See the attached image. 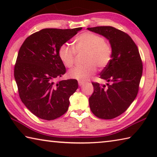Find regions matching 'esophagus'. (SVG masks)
<instances>
[{
  "instance_id": "obj_1",
  "label": "esophagus",
  "mask_w": 157,
  "mask_h": 157,
  "mask_svg": "<svg viewBox=\"0 0 157 157\" xmlns=\"http://www.w3.org/2000/svg\"><path fill=\"white\" fill-rule=\"evenodd\" d=\"M78 84H79V86H82V85L84 84V82L79 80V81H78Z\"/></svg>"
}]
</instances>
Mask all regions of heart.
<instances>
[{
  "label": "heart",
  "mask_w": 157,
  "mask_h": 157,
  "mask_svg": "<svg viewBox=\"0 0 157 157\" xmlns=\"http://www.w3.org/2000/svg\"><path fill=\"white\" fill-rule=\"evenodd\" d=\"M75 50L68 44H62L58 50L60 60L66 67H72L76 52H85L84 66H76L68 71L71 78L84 81L91 78L96 72V66L100 69L107 67L112 58L113 50L111 44L99 34L91 32L83 33L74 40Z\"/></svg>",
  "instance_id": "1"
}]
</instances>
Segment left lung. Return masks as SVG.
<instances>
[{
	"label": "left lung",
	"mask_w": 157,
	"mask_h": 157,
	"mask_svg": "<svg viewBox=\"0 0 157 157\" xmlns=\"http://www.w3.org/2000/svg\"><path fill=\"white\" fill-rule=\"evenodd\" d=\"M106 37L112 47L110 63L100 73L107 85L92 82L94 91L89 98L92 113L109 120L124 113L136 98L143 73V63L136 44L127 33L111 26L88 28Z\"/></svg>",
	"instance_id": "1"
}]
</instances>
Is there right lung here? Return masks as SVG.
<instances>
[{
	"label": "right lung",
	"instance_id": "add662e5",
	"mask_svg": "<svg viewBox=\"0 0 157 157\" xmlns=\"http://www.w3.org/2000/svg\"><path fill=\"white\" fill-rule=\"evenodd\" d=\"M46 28L29 36L21 46L14 66V78L22 102L34 115L51 121L63 115L69 98L78 88L75 79L55 82L66 73L58 55L62 44L81 30Z\"/></svg>",
	"mask_w": 157,
	"mask_h": 157
}]
</instances>
